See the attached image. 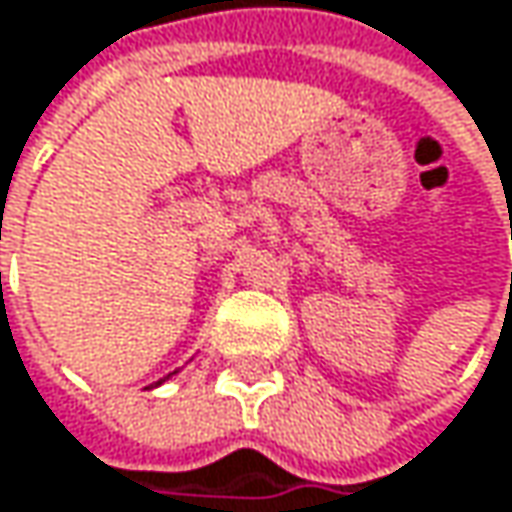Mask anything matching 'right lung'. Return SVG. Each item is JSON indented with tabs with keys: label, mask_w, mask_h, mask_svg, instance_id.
<instances>
[{
	"label": "right lung",
	"mask_w": 512,
	"mask_h": 512,
	"mask_svg": "<svg viewBox=\"0 0 512 512\" xmlns=\"http://www.w3.org/2000/svg\"><path fill=\"white\" fill-rule=\"evenodd\" d=\"M158 384H161V381H158Z\"/></svg>",
	"instance_id": "1"
}]
</instances>
